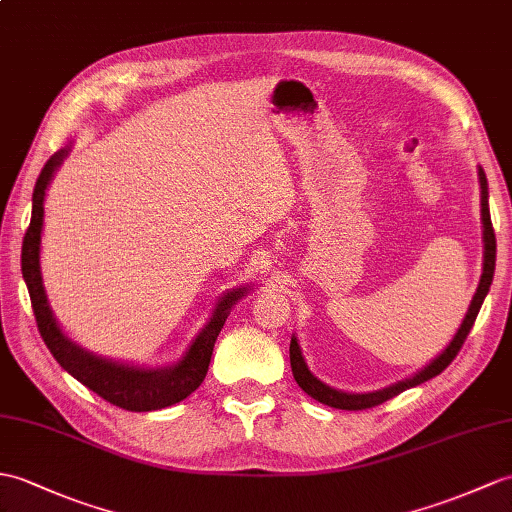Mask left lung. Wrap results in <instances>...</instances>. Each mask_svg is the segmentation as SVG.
I'll return each instance as SVG.
<instances>
[{
  "mask_svg": "<svg viewBox=\"0 0 512 512\" xmlns=\"http://www.w3.org/2000/svg\"><path fill=\"white\" fill-rule=\"evenodd\" d=\"M478 176H480V189H482L480 205H482V227H484V231H482L484 233V266H482V277H480V283H478V290H475V294H473V301L469 305L467 316H465V320H462V325L458 327L454 340L447 344V349L441 355H436V358L430 364L423 366L419 373H414L408 379H401V382L392 384L388 388L375 390V392H362V395H360V392L336 390V388H331V386L320 382L318 377H314L310 368H307V364H305V358H303L301 347H299V340L292 336V340H290L292 375L296 379V384H299L312 399L325 403V406H329V408H338V410H366V408L379 406V403H384L392 397H397L399 392H403V390H408L412 386H419V384L427 382V379L441 375L445 368L451 364V360L456 358L458 351L462 349V344H465V340L469 336L475 318H478V312H480V307L484 303V296L489 294V288L493 283V275H495V231H493L491 211H489V185H486V174H484L482 168H478Z\"/></svg>",
  "mask_w": 512,
  "mask_h": 512,
  "instance_id": "left-lung-1",
  "label": "left lung"
}]
</instances>
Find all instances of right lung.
I'll return each instance as SVG.
<instances>
[{"label":"right lung","mask_w":512,"mask_h":512,"mask_svg":"<svg viewBox=\"0 0 512 512\" xmlns=\"http://www.w3.org/2000/svg\"><path fill=\"white\" fill-rule=\"evenodd\" d=\"M69 154V148L54 152L37 178L32 194V218L30 227L23 237L21 246V272L26 279L34 318L41 331V338L47 344V349L61 364L65 371L76 377L80 384H85L95 395H100L117 408L130 412H150L174 406L202 384L211 362L213 344L218 340L220 329L224 327L231 307L244 299L251 285H242L227 292L218 301L213 310L209 323L198 331V336L189 344V349L183 353V358L172 366L163 368H144L124 362H113L100 358V355L89 353L87 349L78 347L71 342L63 329L58 327L52 314V307L47 303V294L43 288L41 277V233H43V200L47 185H50L54 172L63 159Z\"/></svg>","instance_id":"right-lung-1"}]
</instances>
